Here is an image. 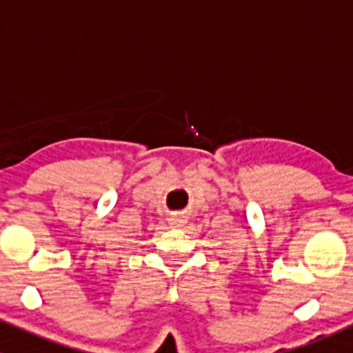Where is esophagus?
I'll use <instances>...</instances> for the list:
<instances>
[{"label": "esophagus", "mask_w": 353, "mask_h": 353, "mask_svg": "<svg viewBox=\"0 0 353 353\" xmlns=\"http://www.w3.org/2000/svg\"><path fill=\"white\" fill-rule=\"evenodd\" d=\"M169 223L174 227V229H183V227L188 223V216L184 215V213H174V215H170Z\"/></svg>", "instance_id": "1"}]
</instances>
